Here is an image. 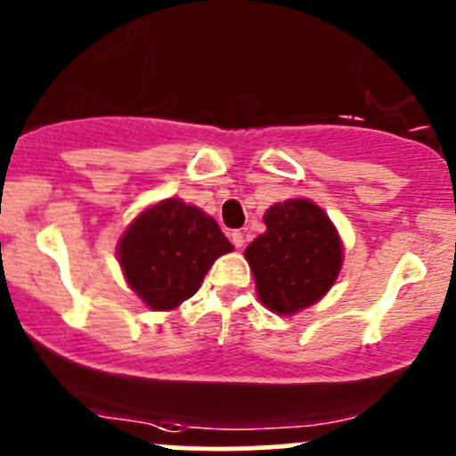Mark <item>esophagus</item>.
<instances>
[{
	"label": "esophagus",
	"mask_w": 456,
	"mask_h": 456,
	"mask_svg": "<svg viewBox=\"0 0 456 456\" xmlns=\"http://www.w3.org/2000/svg\"><path fill=\"white\" fill-rule=\"evenodd\" d=\"M232 242L238 247V249H240V247L245 245V233H242V232H232Z\"/></svg>",
	"instance_id": "obj_1"
}]
</instances>
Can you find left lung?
Masks as SVG:
<instances>
[{
	"label": "left lung",
	"instance_id": "8db88e82",
	"mask_svg": "<svg viewBox=\"0 0 456 456\" xmlns=\"http://www.w3.org/2000/svg\"><path fill=\"white\" fill-rule=\"evenodd\" d=\"M266 232L245 249L257 297L266 309L293 315L329 293L342 269V240L329 216L306 199L275 202Z\"/></svg>",
	"mask_w": 456,
	"mask_h": 456
}]
</instances>
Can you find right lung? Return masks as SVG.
<instances>
[{"label":"right lung","mask_w":456,"mask_h":456,"mask_svg":"<svg viewBox=\"0 0 456 456\" xmlns=\"http://www.w3.org/2000/svg\"><path fill=\"white\" fill-rule=\"evenodd\" d=\"M232 242L218 223L181 199L141 211L118 240V262L132 291L154 311H172L194 296L216 257Z\"/></svg>","instance_id":"right-lung-1"}]
</instances>
